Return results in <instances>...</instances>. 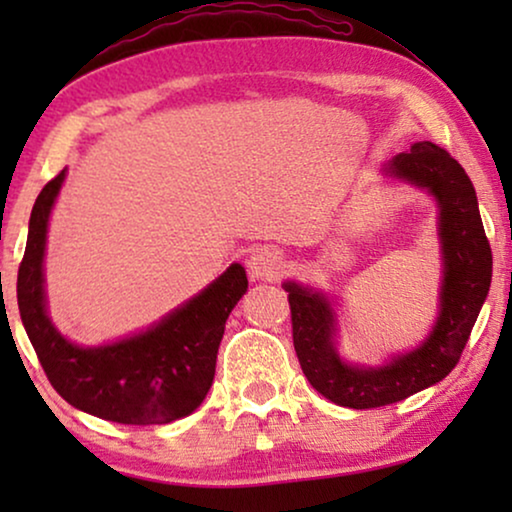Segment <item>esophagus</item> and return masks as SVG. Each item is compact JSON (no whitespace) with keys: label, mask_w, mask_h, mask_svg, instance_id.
Segmentation results:
<instances>
[{"label":"esophagus","mask_w":512,"mask_h":512,"mask_svg":"<svg viewBox=\"0 0 512 512\" xmlns=\"http://www.w3.org/2000/svg\"><path fill=\"white\" fill-rule=\"evenodd\" d=\"M247 268H249V275L254 279L272 282V279H277L279 275H282L286 268V261H284L282 251H277L272 247H261L249 256Z\"/></svg>","instance_id":"1"}]
</instances>
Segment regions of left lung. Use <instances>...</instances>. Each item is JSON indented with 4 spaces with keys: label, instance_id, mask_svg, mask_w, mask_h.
<instances>
[{
    "label": "left lung",
    "instance_id": "8db88e82",
    "mask_svg": "<svg viewBox=\"0 0 512 512\" xmlns=\"http://www.w3.org/2000/svg\"><path fill=\"white\" fill-rule=\"evenodd\" d=\"M387 172L429 188L440 205L445 279L438 324L422 347L396 356L382 368L347 366L335 354L333 312L326 298L293 282L284 284V291H289L293 347L300 368L319 394L354 410L398 403L450 375L471 338L492 284V247L464 167L438 144L419 142L410 146V151L398 153Z\"/></svg>",
    "mask_w": 512,
    "mask_h": 512
}]
</instances>
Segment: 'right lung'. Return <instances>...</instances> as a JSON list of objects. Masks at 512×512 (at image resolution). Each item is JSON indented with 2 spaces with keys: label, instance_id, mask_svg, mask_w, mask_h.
<instances>
[{
  "label": "right lung",
  "instance_id": "right-lung-1",
  "mask_svg": "<svg viewBox=\"0 0 512 512\" xmlns=\"http://www.w3.org/2000/svg\"><path fill=\"white\" fill-rule=\"evenodd\" d=\"M65 170L41 188L32 207L25 256L18 268V310L41 368L69 405L118 424H170L198 408L214 382L216 352L247 272L233 263L200 296L116 345L83 349L67 342L46 317L44 249L48 214Z\"/></svg>",
  "mask_w": 512,
  "mask_h": 512
}]
</instances>
